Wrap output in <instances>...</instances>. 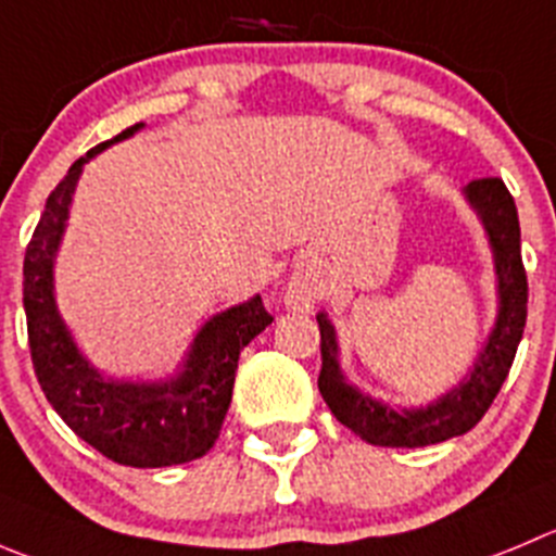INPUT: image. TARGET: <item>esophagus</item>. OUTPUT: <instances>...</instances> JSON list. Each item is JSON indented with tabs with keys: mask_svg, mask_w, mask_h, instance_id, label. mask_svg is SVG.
I'll return each mask as SVG.
<instances>
[{
	"mask_svg": "<svg viewBox=\"0 0 556 556\" xmlns=\"http://www.w3.org/2000/svg\"><path fill=\"white\" fill-rule=\"evenodd\" d=\"M282 302L288 309H295V313H307V309L315 304V293L309 290V285L290 282L288 288H285Z\"/></svg>",
	"mask_w": 556,
	"mask_h": 556,
	"instance_id": "esophagus-1",
	"label": "esophagus"
}]
</instances>
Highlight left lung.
<instances>
[{"mask_svg": "<svg viewBox=\"0 0 556 556\" xmlns=\"http://www.w3.org/2000/svg\"><path fill=\"white\" fill-rule=\"evenodd\" d=\"M464 197L489 236L500 307L489 340L482 342L469 372L450 392L417 408L389 406L362 392L342 376L334 324L329 315L318 313L320 359H324L318 376L320 395L331 414L367 444L428 447V444L447 442L453 435H464L489 412L516 359V349L527 324V271L521 263V227H518L516 202L500 178L471 180L464 189Z\"/></svg>", "mask_w": 556, "mask_h": 556, "instance_id": "1", "label": "left lung"}]
</instances>
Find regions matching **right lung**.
Here are the masks:
<instances>
[{
  "instance_id": "1",
  "label": "right lung",
  "mask_w": 556,
  "mask_h": 556,
  "mask_svg": "<svg viewBox=\"0 0 556 556\" xmlns=\"http://www.w3.org/2000/svg\"><path fill=\"white\" fill-rule=\"evenodd\" d=\"M142 126L137 123L76 159L49 194L24 257V313L35 376L67 428L117 464L159 469L202 458L214 447L232 401L238 356L274 318L261 295L216 313L200 326L184 365L159 381L112 378L81 354L56 307V252L87 161Z\"/></svg>"
}]
</instances>
